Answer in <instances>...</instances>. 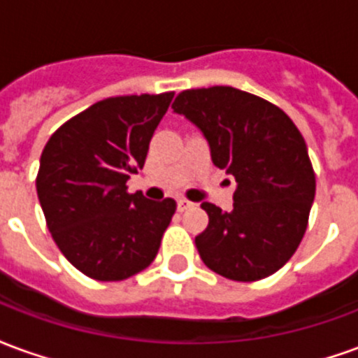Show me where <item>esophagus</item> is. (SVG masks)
Wrapping results in <instances>:
<instances>
[{
    "label": "esophagus",
    "mask_w": 358,
    "mask_h": 358,
    "mask_svg": "<svg viewBox=\"0 0 358 358\" xmlns=\"http://www.w3.org/2000/svg\"><path fill=\"white\" fill-rule=\"evenodd\" d=\"M176 205H178L180 213H184V210L192 209V207H194V203L187 201V199H178V203H176Z\"/></svg>",
    "instance_id": "1"
}]
</instances>
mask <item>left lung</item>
<instances>
[{"label": "left lung", "mask_w": 358, "mask_h": 358, "mask_svg": "<svg viewBox=\"0 0 358 358\" xmlns=\"http://www.w3.org/2000/svg\"><path fill=\"white\" fill-rule=\"evenodd\" d=\"M172 109L201 128L213 163L232 174L234 210L203 203L209 226L195 238L203 263L234 282H257L299 248L315 201L307 143L274 103L232 86L184 90Z\"/></svg>", "instance_id": "8db88e82"}]
</instances>
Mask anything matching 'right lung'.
I'll list each match as a JSON object with an SVG mask.
<instances>
[{
	"label": "right lung",
	"mask_w": 358,
	"mask_h": 358,
	"mask_svg": "<svg viewBox=\"0 0 358 358\" xmlns=\"http://www.w3.org/2000/svg\"><path fill=\"white\" fill-rule=\"evenodd\" d=\"M174 92L94 103L51 134L36 176L45 224L66 261L88 278L118 282L148 268L176 201L128 194Z\"/></svg>",
	"instance_id": "1"
}]
</instances>
